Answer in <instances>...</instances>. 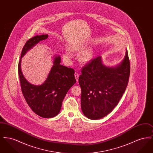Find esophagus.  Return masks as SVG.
<instances>
[{
    "mask_svg": "<svg viewBox=\"0 0 153 153\" xmlns=\"http://www.w3.org/2000/svg\"><path fill=\"white\" fill-rule=\"evenodd\" d=\"M74 76H75V77H76V81H77V82L78 81V80H79V74L77 73V72H75L74 73Z\"/></svg>",
    "mask_w": 153,
    "mask_h": 153,
    "instance_id": "obj_1",
    "label": "esophagus"
}]
</instances>
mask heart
Listing matches in <instances>:
<instances>
[{
	"instance_id": "heart-1",
	"label": "heart",
	"mask_w": 153,
	"mask_h": 153,
	"mask_svg": "<svg viewBox=\"0 0 153 153\" xmlns=\"http://www.w3.org/2000/svg\"><path fill=\"white\" fill-rule=\"evenodd\" d=\"M69 49H66L63 53V58L66 61L70 60L73 57V54L71 51H79L83 49V46L79 43H73L69 45ZM93 58V53L89 49H86L81 52L80 54V61L83 64L89 62Z\"/></svg>"
}]
</instances>
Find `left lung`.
Segmentation results:
<instances>
[{
	"label": "left lung",
	"instance_id": "1",
	"mask_svg": "<svg viewBox=\"0 0 153 153\" xmlns=\"http://www.w3.org/2000/svg\"><path fill=\"white\" fill-rule=\"evenodd\" d=\"M81 73L79 82L82 111L90 119H102L117 106L127 86L130 73L127 51L117 65H104L99 56L84 66Z\"/></svg>",
	"mask_w": 153,
	"mask_h": 153
}]
</instances>
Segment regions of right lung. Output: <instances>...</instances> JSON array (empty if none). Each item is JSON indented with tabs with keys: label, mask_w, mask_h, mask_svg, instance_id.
I'll return each instance as SVG.
<instances>
[{
	"label": "right lung",
	"mask_w": 153,
	"mask_h": 153,
	"mask_svg": "<svg viewBox=\"0 0 153 153\" xmlns=\"http://www.w3.org/2000/svg\"><path fill=\"white\" fill-rule=\"evenodd\" d=\"M48 38V34H42L29 39L23 48L18 64V74L23 96L33 111L44 118H51L58 115L68 91L76 82L74 70L61 65L59 56H54L53 65L42 84H31L24 77L21 70V58L39 41Z\"/></svg>",
	"instance_id": "obj_1"
}]
</instances>
